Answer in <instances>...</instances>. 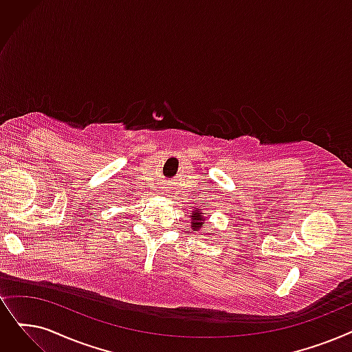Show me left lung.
Masks as SVG:
<instances>
[{"label":"left lung","mask_w":352,"mask_h":352,"mask_svg":"<svg viewBox=\"0 0 352 352\" xmlns=\"http://www.w3.org/2000/svg\"><path fill=\"white\" fill-rule=\"evenodd\" d=\"M192 228L194 232L200 230V227L204 226V216H201V211L200 210H195L192 211Z\"/></svg>","instance_id":"1"}]
</instances>
